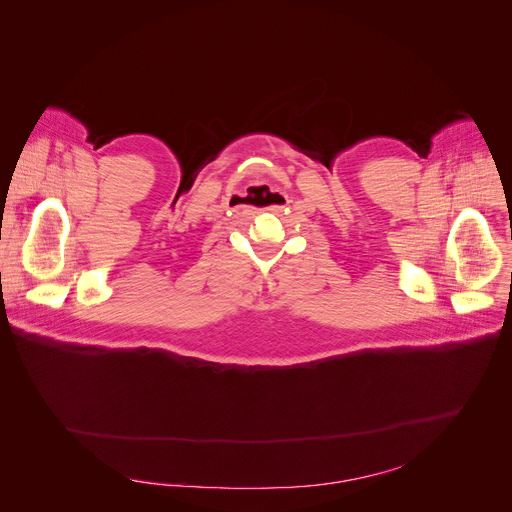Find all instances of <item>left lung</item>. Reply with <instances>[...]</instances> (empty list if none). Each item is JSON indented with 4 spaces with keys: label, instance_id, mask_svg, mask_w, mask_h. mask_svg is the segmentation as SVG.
<instances>
[{
    "label": "left lung",
    "instance_id": "left-lung-1",
    "mask_svg": "<svg viewBox=\"0 0 512 512\" xmlns=\"http://www.w3.org/2000/svg\"><path fill=\"white\" fill-rule=\"evenodd\" d=\"M510 275H512V273H510Z\"/></svg>",
    "mask_w": 512,
    "mask_h": 512
}]
</instances>
